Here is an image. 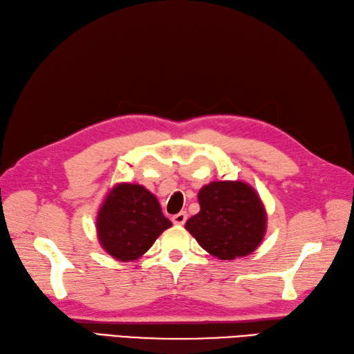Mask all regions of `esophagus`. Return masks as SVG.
<instances>
[{"label": "esophagus", "instance_id": "1", "mask_svg": "<svg viewBox=\"0 0 354 354\" xmlns=\"http://www.w3.org/2000/svg\"><path fill=\"white\" fill-rule=\"evenodd\" d=\"M187 212L185 211H180V212H178V214H175L174 217H171V221H174L175 225H184L185 221H187Z\"/></svg>", "mask_w": 354, "mask_h": 354}]
</instances>
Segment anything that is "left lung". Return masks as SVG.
I'll use <instances>...</instances> for the list:
<instances>
[{"instance_id": "left-lung-1", "label": "left lung", "mask_w": 354, "mask_h": 354, "mask_svg": "<svg viewBox=\"0 0 354 354\" xmlns=\"http://www.w3.org/2000/svg\"><path fill=\"white\" fill-rule=\"evenodd\" d=\"M201 211L185 229L201 248L223 261L257 250L267 229V212L254 188L241 180H214L199 192Z\"/></svg>"}]
</instances>
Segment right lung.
Here are the masks:
<instances>
[{
    "label": "right lung",
    "instance_id": "1",
    "mask_svg": "<svg viewBox=\"0 0 354 354\" xmlns=\"http://www.w3.org/2000/svg\"><path fill=\"white\" fill-rule=\"evenodd\" d=\"M170 226L157 197L138 184L113 187L96 217L97 240L119 261L138 259Z\"/></svg>",
    "mask_w": 354,
    "mask_h": 354
}]
</instances>
